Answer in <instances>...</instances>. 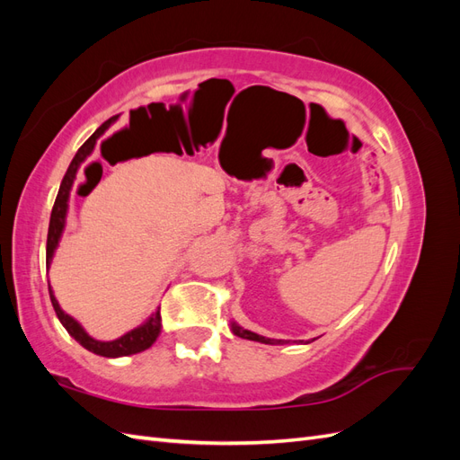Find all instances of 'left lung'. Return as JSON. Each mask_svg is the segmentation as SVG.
I'll return each mask as SVG.
<instances>
[{"label":"left lung","mask_w":460,"mask_h":460,"mask_svg":"<svg viewBox=\"0 0 460 460\" xmlns=\"http://www.w3.org/2000/svg\"><path fill=\"white\" fill-rule=\"evenodd\" d=\"M232 332H234V336L243 338V340H252V341H259V343H270V345H274V343H280V345H282V343H288V341H284V340H270V338L259 336V333L243 330L242 326H238L235 323H232Z\"/></svg>","instance_id":"obj_1"}]
</instances>
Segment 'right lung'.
<instances>
[{
    "instance_id": "1",
    "label": "right lung",
    "mask_w": 460,
    "mask_h": 460,
    "mask_svg": "<svg viewBox=\"0 0 460 460\" xmlns=\"http://www.w3.org/2000/svg\"><path fill=\"white\" fill-rule=\"evenodd\" d=\"M117 119H119V115L105 120L102 127L97 128L84 144H82V147L76 151L75 159L71 161V164H68V169H66V172L63 176L59 193H58V199H55V205H53L51 218H49L48 245H46V262H48V267H49V262L53 259L55 249H58V245H59L61 234H63V228H65V218H66V208H68V196H71V190H73V184H75V180H76V172H78V169L82 166V163H84L90 157V153L95 147L97 137H100L107 130V127H111V122H115ZM86 169H88V166H86ZM49 297H51V305H53V309H55V314H58V318L61 320V324L65 326V330L71 333V336L82 347H84V349H88V351H92L95 355L115 358V357H127V355L140 353V351L149 349V347L155 343V340L159 338V333H161V313L157 311V313H153L149 316V320H146L142 326H137V328L130 330L128 333H124V336H120L119 340L97 341L92 336H88L86 330L82 328L73 316H68L59 307V303H58V299H55L53 291H51V286H49Z\"/></svg>"
}]
</instances>
